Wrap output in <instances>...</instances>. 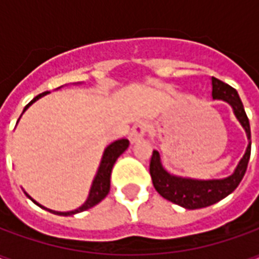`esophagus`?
Here are the masks:
<instances>
[{
	"instance_id": "1",
	"label": "esophagus",
	"mask_w": 259,
	"mask_h": 259,
	"mask_svg": "<svg viewBox=\"0 0 259 259\" xmlns=\"http://www.w3.org/2000/svg\"><path fill=\"white\" fill-rule=\"evenodd\" d=\"M147 127H148V124L144 120H140V122H137V123L133 124V127H132V132H130L129 139L132 143H136V141H139L140 139H143V136L146 135Z\"/></svg>"
}]
</instances>
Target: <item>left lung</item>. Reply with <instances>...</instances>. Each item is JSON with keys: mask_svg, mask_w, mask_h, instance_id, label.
<instances>
[{"mask_svg": "<svg viewBox=\"0 0 259 259\" xmlns=\"http://www.w3.org/2000/svg\"><path fill=\"white\" fill-rule=\"evenodd\" d=\"M212 84V100H222L228 102L233 109L236 119L243 126L248 146L245 148L243 158L240 159L233 174L229 175L223 179H193V178H183L176 175L169 174L162 166L161 162V152L154 150L151 161H150V175H151L152 185L155 190L162 195L165 200L170 201L174 204L183 206L186 209H198L205 208L218 201L223 200L230 193L236 190L240 182L247 170V165L250 161L251 154V130L250 122L245 115L243 102L240 100L237 91L232 85L223 83L222 80L217 77H211Z\"/></svg>", "mask_w": 259, "mask_h": 259, "instance_id": "obj_1", "label": "left lung"}]
</instances>
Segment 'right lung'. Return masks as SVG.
<instances>
[{"instance_id":"add662e5","label":"right lung","mask_w":259,"mask_h":259,"mask_svg":"<svg viewBox=\"0 0 259 259\" xmlns=\"http://www.w3.org/2000/svg\"><path fill=\"white\" fill-rule=\"evenodd\" d=\"M58 89H61V87H58ZM48 93H50V91L42 93L40 96H37L36 98H33V100L26 105L25 109H23V112H25L27 108L30 107L33 102H36L37 100H40L41 97L47 96ZM20 116H22V115H20ZM18 122H19V120H18ZM127 147H129V140H127V139H120V140H116L113 141V143H111V144L104 150L101 161H100V165H98V169H97V174L96 176H94V179H93V183H91L89 195H87V198H85L84 202H83L79 208H76V209H72V211L66 212L53 211V209H48L46 206H42L41 204H38L36 200H33L26 191L25 194L27 195L36 205L41 206L42 209H47V211L53 212L55 215H61V217H72V215H76V213H79V212L87 211V209H90V208H93L94 205H97L98 202H101V201L108 195V193H109V187H111V172H112L113 165L116 162V159L127 150Z\"/></svg>"}]
</instances>
